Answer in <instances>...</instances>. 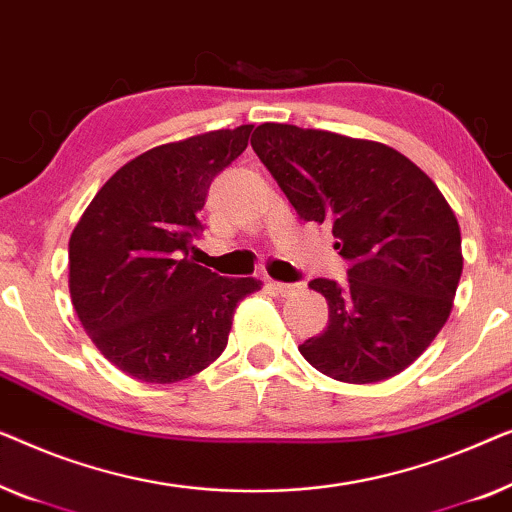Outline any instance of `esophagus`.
<instances>
[{
  "mask_svg": "<svg viewBox=\"0 0 512 512\" xmlns=\"http://www.w3.org/2000/svg\"><path fill=\"white\" fill-rule=\"evenodd\" d=\"M269 287L276 294H283V297H290L294 292H301V285H290V283H276V280H271Z\"/></svg>",
  "mask_w": 512,
  "mask_h": 512,
  "instance_id": "1",
  "label": "esophagus"
}]
</instances>
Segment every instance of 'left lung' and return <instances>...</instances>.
<instances>
[{
	"label": "left lung",
	"instance_id": "obj_1",
	"mask_svg": "<svg viewBox=\"0 0 512 512\" xmlns=\"http://www.w3.org/2000/svg\"><path fill=\"white\" fill-rule=\"evenodd\" d=\"M253 150L304 220L331 225L348 283L315 278L329 325L299 352L341 383H378L415 362L450 318L462 234L424 171L385 143L264 122Z\"/></svg>",
	"mask_w": 512,
	"mask_h": 512
}]
</instances>
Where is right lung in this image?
Listing matches in <instances>:
<instances>
[{"mask_svg": "<svg viewBox=\"0 0 512 512\" xmlns=\"http://www.w3.org/2000/svg\"><path fill=\"white\" fill-rule=\"evenodd\" d=\"M253 125L164 143L120 167L69 239V292L97 350L143 383H178L227 348L257 278H222L190 259L208 187Z\"/></svg>", "mask_w": 512, "mask_h": 512, "instance_id": "right-lung-1", "label": "right lung"}]
</instances>
